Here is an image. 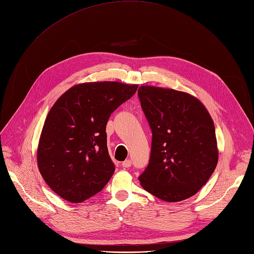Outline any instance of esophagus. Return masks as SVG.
Listing matches in <instances>:
<instances>
[{
    "mask_svg": "<svg viewBox=\"0 0 254 254\" xmlns=\"http://www.w3.org/2000/svg\"><path fill=\"white\" fill-rule=\"evenodd\" d=\"M132 165V161L130 159H127L125 160L123 163H122V166L123 167H130Z\"/></svg>",
    "mask_w": 254,
    "mask_h": 254,
    "instance_id": "esophagus-1",
    "label": "esophagus"
}]
</instances>
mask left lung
I'll use <instances>...</instances> for the list:
<instances>
[{
    "instance_id": "left-lung-1",
    "label": "left lung",
    "mask_w": 254,
    "mask_h": 254,
    "mask_svg": "<svg viewBox=\"0 0 254 254\" xmlns=\"http://www.w3.org/2000/svg\"><path fill=\"white\" fill-rule=\"evenodd\" d=\"M137 93L152 131L149 165L138 177L142 188L168 202L193 196L218 162L210 114L184 92L141 86Z\"/></svg>"
}]
</instances>
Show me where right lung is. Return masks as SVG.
Listing matches in <instances>:
<instances>
[{"label":"right lung","instance_id":"right-lung-1","mask_svg":"<svg viewBox=\"0 0 254 254\" xmlns=\"http://www.w3.org/2000/svg\"><path fill=\"white\" fill-rule=\"evenodd\" d=\"M137 88L117 81L80 83L51 108L40 135L37 162L46 184L59 196L81 202L108 183L115 164L106 144L107 121Z\"/></svg>","mask_w":254,"mask_h":254}]
</instances>
